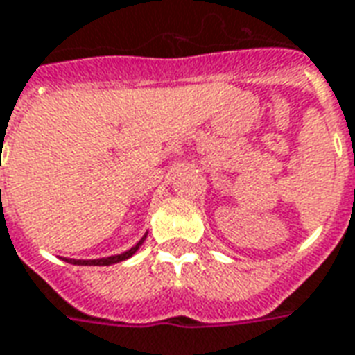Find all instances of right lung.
I'll use <instances>...</instances> for the list:
<instances>
[{"instance_id": "add662e5", "label": "right lung", "mask_w": 355, "mask_h": 355, "mask_svg": "<svg viewBox=\"0 0 355 355\" xmlns=\"http://www.w3.org/2000/svg\"><path fill=\"white\" fill-rule=\"evenodd\" d=\"M144 239H146V236H144V238L140 239L132 249L123 252V254H116V257H108V258H98V260H69V258H65V262L78 263V266H110V263H117V262H121V260H127V258L132 257V254L138 250V247L144 243Z\"/></svg>"}]
</instances>
